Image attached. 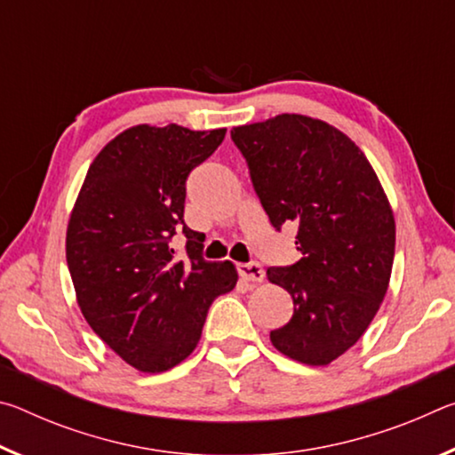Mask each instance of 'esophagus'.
<instances>
[{
  "label": "esophagus",
  "mask_w": 455,
  "mask_h": 455,
  "mask_svg": "<svg viewBox=\"0 0 455 455\" xmlns=\"http://www.w3.org/2000/svg\"><path fill=\"white\" fill-rule=\"evenodd\" d=\"M238 275H241L244 281L260 283L265 279V271L259 263H241V265H238Z\"/></svg>",
  "instance_id": "1"
}]
</instances>
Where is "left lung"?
<instances>
[{
	"mask_svg": "<svg viewBox=\"0 0 455 455\" xmlns=\"http://www.w3.org/2000/svg\"><path fill=\"white\" fill-rule=\"evenodd\" d=\"M230 138L271 225H297L303 255L267 268L295 305L271 343L305 365H329L359 341L387 292L395 255L389 200L365 154L323 120L281 114L236 126Z\"/></svg>",
	"mask_w": 455,
	"mask_h": 455,
	"instance_id": "left-lung-1",
	"label": "left lung"
}]
</instances>
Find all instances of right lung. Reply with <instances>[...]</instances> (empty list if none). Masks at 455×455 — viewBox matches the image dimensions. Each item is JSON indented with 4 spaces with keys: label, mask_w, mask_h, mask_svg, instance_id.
<instances>
[{
    "label": "right lung",
    "mask_w": 455,
    "mask_h": 455,
    "mask_svg": "<svg viewBox=\"0 0 455 455\" xmlns=\"http://www.w3.org/2000/svg\"><path fill=\"white\" fill-rule=\"evenodd\" d=\"M227 130L140 124L108 142L90 164L66 233V260L82 315L116 355L144 373L195 351L214 299L233 291L230 260L203 259L184 225L187 179ZM183 230L182 259L170 246Z\"/></svg>",
    "instance_id": "obj_1"
}]
</instances>
